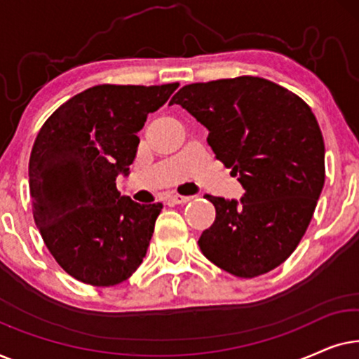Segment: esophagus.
Returning a JSON list of instances; mask_svg holds the SVG:
<instances>
[{"instance_id":"obj_1","label":"esophagus","mask_w":359,"mask_h":359,"mask_svg":"<svg viewBox=\"0 0 359 359\" xmlns=\"http://www.w3.org/2000/svg\"><path fill=\"white\" fill-rule=\"evenodd\" d=\"M191 199H193L191 196H181V194H170L168 196V201L173 204H186V203H189Z\"/></svg>"}]
</instances>
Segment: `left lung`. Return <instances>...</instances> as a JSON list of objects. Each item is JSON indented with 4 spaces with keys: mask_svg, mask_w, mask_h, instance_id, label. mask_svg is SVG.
I'll use <instances>...</instances> for the list:
<instances>
[{
    "mask_svg": "<svg viewBox=\"0 0 359 359\" xmlns=\"http://www.w3.org/2000/svg\"><path fill=\"white\" fill-rule=\"evenodd\" d=\"M180 104L209 130L208 144L245 193L205 196L215 220L199 248L233 276L255 278L286 262L311 222L325 181V145L311 107L258 76L186 85Z\"/></svg>",
    "mask_w": 359,
    "mask_h": 359,
    "instance_id": "left-lung-1",
    "label": "left lung"
}]
</instances>
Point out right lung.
I'll return each instance as SVG.
<instances>
[{
    "mask_svg": "<svg viewBox=\"0 0 359 359\" xmlns=\"http://www.w3.org/2000/svg\"><path fill=\"white\" fill-rule=\"evenodd\" d=\"M178 83L97 85L46 121L29 160L34 220L48 252L78 281L114 286L140 266L163 204H139L116 188L129 175L147 116Z\"/></svg>",
    "mask_w": 359,
    "mask_h": 359,
    "instance_id": "1",
    "label": "right lung"
}]
</instances>
